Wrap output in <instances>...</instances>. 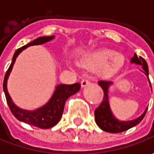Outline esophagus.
Listing matches in <instances>:
<instances>
[{
  "instance_id": "1",
  "label": "esophagus",
  "mask_w": 154,
  "mask_h": 154,
  "mask_svg": "<svg viewBox=\"0 0 154 154\" xmlns=\"http://www.w3.org/2000/svg\"><path fill=\"white\" fill-rule=\"evenodd\" d=\"M91 85V82L89 80H83L81 81V87L84 88V87H86L87 86H90Z\"/></svg>"
}]
</instances>
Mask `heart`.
<instances>
[{"mask_svg":"<svg viewBox=\"0 0 154 154\" xmlns=\"http://www.w3.org/2000/svg\"><path fill=\"white\" fill-rule=\"evenodd\" d=\"M81 63L90 68H98V74L109 79L119 72L124 64V56L109 49L93 51L81 60Z\"/></svg>","mask_w":154,"mask_h":154,"instance_id":"b5f03b06","label":"heart"}]
</instances>
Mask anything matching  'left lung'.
Segmentation results:
<instances>
[{"instance_id": "left-lung-1", "label": "left lung", "mask_w": 154, "mask_h": 154, "mask_svg": "<svg viewBox=\"0 0 154 154\" xmlns=\"http://www.w3.org/2000/svg\"><path fill=\"white\" fill-rule=\"evenodd\" d=\"M131 63H135L137 65H140L143 68V73L146 75L149 85L151 86V82L148 77V66L147 63L141 56H137L136 54H134V56L130 60ZM98 85L101 86V88L103 91V98L102 103L95 109L94 115H95V121L98 126L102 130L109 132V133H121L123 131H126L131 128L136 126L141 122L146 115V112L147 110V107L146 108L145 111L138 116L137 118L130 120V121H120L119 119L116 118L115 116L113 115L109 102V86H112L113 82L111 81H103L100 80L98 82ZM152 88V86H151Z\"/></svg>"}]
</instances>
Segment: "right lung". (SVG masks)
I'll return each instance as SVG.
<instances>
[{
  "label": "right lung",
  "mask_w": 154,
  "mask_h": 154,
  "mask_svg": "<svg viewBox=\"0 0 154 154\" xmlns=\"http://www.w3.org/2000/svg\"><path fill=\"white\" fill-rule=\"evenodd\" d=\"M55 38V36L51 37H40L38 38L33 40L32 42L27 44L26 45L21 47L15 51L13 56L11 65L9 66L7 73L5 74V78L3 81V91L6 96L7 103L13 115L20 122H24L27 124L32 125L40 128H50L54 127L58 122L60 121L64 109L65 102L70 96L79 92L80 89V83H74L73 85L59 84L56 86V89L53 92L50 100L45 105L39 107L33 110L21 109L18 107L13 101L12 98L9 95L8 91V80L11 71L13 69L16 58L24 50L32 45H39L50 42Z\"/></svg>",
  "instance_id": "add662e5"
}]
</instances>
